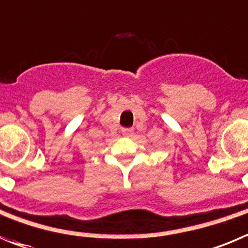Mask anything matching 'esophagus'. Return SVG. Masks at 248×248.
<instances>
[{
	"instance_id": "esophagus-1",
	"label": "esophagus",
	"mask_w": 248,
	"mask_h": 248,
	"mask_svg": "<svg viewBox=\"0 0 248 248\" xmlns=\"http://www.w3.org/2000/svg\"><path fill=\"white\" fill-rule=\"evenodd\" d=\"M122 133H123V135L130 136V135H133L134 129H133V128H123V129H122Z\"/></svg>"
}]
</instances>
